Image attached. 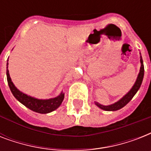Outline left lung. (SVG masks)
Returning a JSON list of instances; mask_svg holds the SVG:
<instances>
[{
    "instance_id": "obj_1",
    "label": "left lung",
    "mask_w": 151,
    "mask_h": 151,
    "mask_svg": "<svg viewBox=\"0 0 151 151\" xmlns=\"http://www.w3.org/2000/svg\"><path fill=\"white\" fill-rule=\"evenodd\" d=\"M140 63H141V66L140 70H139V73L138 74V77H137V79H136V82L134 84V85L132 86V88H131V90L129 91L126 95H124V96L122 97V99L118 100L116 103H113L111 105L109 106H103L98 103L97 102H95L96 105L97 106H99L100 109L103 110H106V111H115V110H120L122 109V107H124V106L128 104L129 103V101L131 100L133 96L136 95V93L137 92L139 88L141 86V84L143 82V76H144V66H143V59H142V56L140 55Z\"/></svg>"
}]
</instances>
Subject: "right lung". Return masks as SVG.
I'll return each instance as SVG.
<instances>
[{"label": "right lung", "mask_w": 151, "mask_h": 151, "mask_svg": "<svg viewBox=\"0 0 151 151\" xmlns=\"http://www.w3.org/2000/svg\"><path fill=\"white\" fill-rule=\"evenodd\" d=\"M7 63V66H8ZM7 80H8V86L10 88V90L13 96L18 101L23 104L25 106L29 108V110H33L34 112L40 113V114H48L53 110H56L59 106L61 105L62 102L64 99V93L63 92L60 93L59 96L55 98L48 99H38L34 98V97L27 96V94H24L23 92H20L17 88L15 87V85L11 80L10 75H9V71L8 70L7 66Z\"/></svg>", "instance_id": "right-lung-1"}]
</instances>
